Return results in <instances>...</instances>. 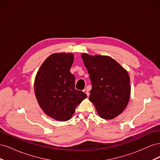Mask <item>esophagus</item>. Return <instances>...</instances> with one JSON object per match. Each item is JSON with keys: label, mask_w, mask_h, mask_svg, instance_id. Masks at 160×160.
I'll return each instance as SVG.
<instances>
[{"label": "esophagus", "mask_w": 160, "mask_h": 160, "mask_svg": "<svg viewBox=\"0 0 160 160\" xmlns=\"http://www.w3.org/2000/svg\"><path fill=\"white\" fill-rule=\"evenodd\" d=\"M83 92H84L85 93H86V95H88V97L89 95V91H88V89H84V90H83Z\"/></svg>", "instance_id": "obj_1"}]
</instances>
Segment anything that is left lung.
Wrapping results in <instances>:
<instances>
[{
    "label": "left lung",
    "mask_w": 160,
    "mask_h": 160,
    "mask_svg": "<svg viewBox=\"0 0 160 160\" xmlns=\"http://www.w3.org/2000/svg\"><path fill=\"white\" fill-rule=\"evenodd\" d=\"M81 57L92 85L89 100L101 118L117 117L127 107L130 98L128 71L109 56L83 53Z\"/></svg>",
    "instance_id": "1"
}]
</instances>
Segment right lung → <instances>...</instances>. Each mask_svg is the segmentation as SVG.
Here are the masks:
<instances>
[{"label":"right lung","mask_w":160,"mask_h":160,"mask_svg":"<svg viewBox=\"0 0 160 160\" xmlns=\"http://www.w3.org/2000/svg\"><path fill=\"white\" fill-rule=\"evenodd\" d=\"M72 53L59 52L47 57L35 80V93L41 108L51 118L65 122L71 118L76 107L87 98L75 89V76L70 69Z\"/></svg>","instance_id":"1"}]
</instances>
